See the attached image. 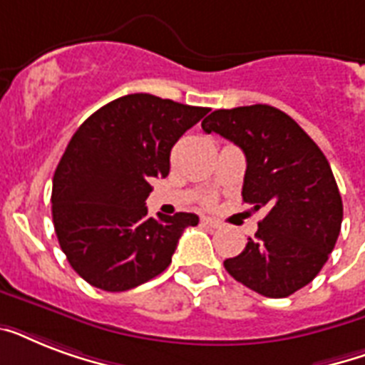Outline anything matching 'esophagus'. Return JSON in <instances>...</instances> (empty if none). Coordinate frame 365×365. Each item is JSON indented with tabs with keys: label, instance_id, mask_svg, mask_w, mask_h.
Segmentation results:
<instances>
[{
	"label": "esophagus",
	"instance_id": "obj_1",
	"mask_svg": "<svg viewBox=\"0 0 365 365\" xmlns=\"http://www.w3.org/2000/svg\"><path fill=\"white\" fill-rule=\"evenodd\" d=\"M200 223H202V225H206V227H210V229L222 227V223L217 222V220H214V217H208V216L200 217Z\"/></svg>",
	"mask_w": 365,
	"mask_h": 365
}]
</instances>
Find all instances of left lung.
Segmentation results:
<instances>
[{"mask_svg": "<svg viewBox=\"0 0 365 365\" xmlns=\"http://www.w3.org/2000/svg\"><path fill=\"white\" fill-rule=\"evenodd\" d=\"M246 155L242 200L267 212L225 271L265 297H288L317 277L334 250L343 200L326 155L284 111L267 104L216 110L202 121Z\"/></svg>", "mask_w": 365, "mask_h": 365, "instance_id": "8db88e82", "label": "left lung"}]
</instances>
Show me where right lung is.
Returning a JSON list of instances; mask_svg holds the SVG:
<instances>
[{
  "instance_id": "obj_1",
  "label": "right lung",
  "mask_w": 365,
  "mask_h": 365,
  "mask_svg": "<svg viewBox=\"0 0 365 365\" xmlns=\"http://www.w3.org/2000/svg\"><path fill=\"white\" fill-rule=\"evenodd\" d=\"M208 108L126 94L71 136L53 178V223L71 269L94 288L126 292L170 265L199 216H148L149 182L170 172V151Z\"/></svg>"
}]
</instances>
